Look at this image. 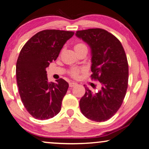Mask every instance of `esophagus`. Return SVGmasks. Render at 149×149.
Instances as JSON below:
<instances>
[{"instance_id":"obj_1","label":"esophagus","mask_w":149,"mask_h":149,"mask_svg":"<svg viewBox=\"0 0 149 149\" xmlns=\"http://www.w3.org/2000/svg\"><path fill=\"white\" fill-rule=\"evenodd\" d=\"M70 84V87H74V86H76L77 84L74 82V81H71V82H70V84Z\"/></svg>"}]
</instances>
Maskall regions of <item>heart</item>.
Returning <instances> with one entry per match:
<instances>
[{"label": "heart", "mask_w": 149, "mask_h": 149, "mask_svg": "<svg viewBox=\"0 0 149 149\" xmlns=\"http://www.w3.org/2000/svg\"><path fill=\"white\" fill-rule=\"evenodd\" d=\"M84 46H85V45H84V44H81V43L76 44V45L74 46V49H78V48H80L81 47H84ZM78 72H79V70H73L72 72V74L73 76L77 77V75H78Z\"/></svg>", "instance_id": "1"}]
</instances>
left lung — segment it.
Here are the masks:
<instances>
[{
    "instance_id": "left-lung-1",
    "label": "left lung",
    "mask_w": 149,
    "mask_h": 149,
    "mask_svg": "<svg viewBox=\"0 0 149 149\" xmlns=\"http://www.w3.org/2000/svg\"><path fill=\"white\" fill-rule=\"evenodd\" d=\"M75 36L89 46L91 77L101 84L95 93L84 85L86 93L79 100L80 110L91 120L107 121L118 111L126 93L128 64L124 49L116 36L102 29L77 31Z\"/></svg>"
}]
</instances>
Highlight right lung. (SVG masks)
Wrapping results in <instances>:
<instances>
[{"label":"right lung","mask_w":149,"mask_h":149,"mask_svg":"<svg viewBox=\"0 0 149 149\" xmlns=\"http://www.w3.org/2000/svg\"><path fill=\"white\" fill-rule=\"evenodd\" d=\"M74 32L46 30L38 32L25 44L16 64L19 93L27 111L36 119H48L60 112L69 84L61 78L49 82L46 69L55 61Z\"/></svg>","instance_id":"add662e5"}]
</instances>
